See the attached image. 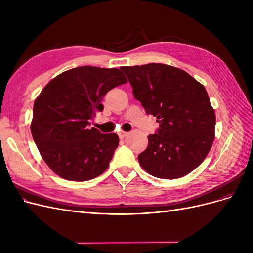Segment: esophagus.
Masks as SVG:
<instances>
[{
  "label": "esophagus",
  "instance_id": "1",
  "mask_svg": "<svg viewBox=\"0 0 253 253\" xmlns=\"http://www.w3.org/2000/svg\"><path fill=\"white\" fill-rule=\"evenodd\" d=\"M127 134H128L127 132H119V133H118V136H119V138L122 139V138H125L126 136H127Z\"/></svg>",
  "mask_w": 253,
  "mask_h": 253
}]
</instances>
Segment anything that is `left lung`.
I'll return each mask as SVG.
<instances>
[{
	"label": "left lung",
	"mask_w": 253,
	"mask_h": 253,
	"mask_svg": "<svg viewBox=\"0 0 253 253\" xmlns=\"http://www.w3.org/2000/svg\"><path fill=\"white\" fill-rule=\"evenodd\" d=\"M134 97L159 128L149 135L138 155L145 172L163 179L179 178L200 166L215 137V113L202 83L187 72L163 63L122 66Z\"/></svg>",
	"instance_id": "8db88e82"
}]
</instances>
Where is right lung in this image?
<instances>
[{"mask_svg":"<svg viewBox=\"0 0 253 253\" xmlns=\"http://www.w3.org/2000/svg\"><path fill=\"white\" fill-rule=\"evenodd\" d=\"M126 81L118 68L79 66L61 73L42 89L34 103L30 131L53 173L86 181L108 169L119 137L87 126L103 110L104 95Z\"/></svg>","mask_w":253,"mask_h":253,"instance_id":"right-lung-1","label":"right lung"}]
</instances>
